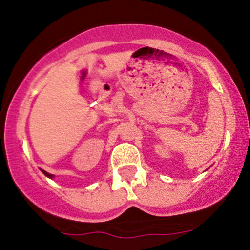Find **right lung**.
I'll list each match as a JSON object with an SVG mask.
<instances>
[{
    "label": "right lung",
    "mask_w": 250,
    "mask_h": 250,
    "mask_svg": "<svg viewBox=\"0 0 250 250\" xmlns=\"http://www.w3.org/2000/svg\"><path fill=\"white\" fill-rule=\"evenodd\" d=\"M41 171H42V173H43V174H44V175H45V176H48V177H49V179H54V175H51V174H49V173H47V171L42 170V169H41Z\"/></svg>",
    "instance_id": "right-lung-1"
}]
</instances>
